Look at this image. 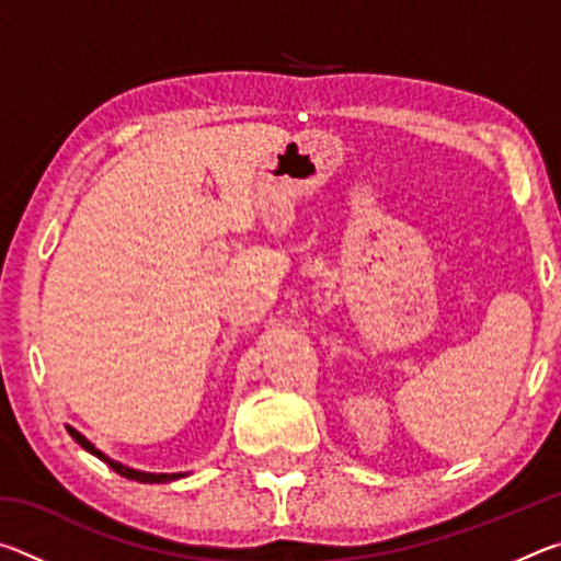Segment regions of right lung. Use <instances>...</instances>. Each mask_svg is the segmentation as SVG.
I'll list each match as a JSON object with an SVG mask.
<instances>
[{
	"mask_svg": "<svg viewBox=\"0 0 561 561\" xmlns=\"http://www.w3.org/2000/svg\"><path fill=\"white\" fill-rule=\"evenodd\" d=\"M69 431V435L71 438L81 445L83 450H89L91 455H96V458H101L103 462H108L111 465V470H116L118 474H123V478H128V480H136V482H168V480H175V478H183V474H153V472H140V470H133V468H126V465H121V462H116V460H111V458H106V455H103L101 450H96L93 448V445L83 438V435L79 433V431H73V428H66Z\"/></svg>",
	"mask_w": 561,
	"mask_h": 561,
	"instance_id": "obj_1",
	"label": "right lung"
}]
</instances>
